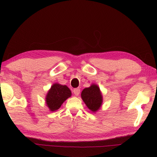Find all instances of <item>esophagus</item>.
Returning <instances> with one entry per match:
<instances>
[{
  "label": "esophagus",
  "instance_id": "1",
  "mask_svg": "<svg viewBox=\"0 0 157 157\" xmlns=\"http://www.w3.org/2000/svg\"><path fill=\"white\" fill-rule=\"evenodd\" d=\"M73 94H74L75 96H78L79 94V93H80V89H79V88H75V89H73Z\"/></svg>",
  "mask_w": 157,
  "mask_h": 157
}]
</instances>
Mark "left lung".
<instances>
[{"instance_id": "1", "label": "left lung", "mask_w": 157, "mask_h": 157, "mask_svg": "<svg viewBox=\"0 0 157 157\" xmlns=\"http://www.w3.org/2000/svg\"><path fill=\"white\" fill-rule=\"evenodd\" d=\"M81 97L87 107L93 113H96L101 109L103 98L97 84H92L90 87L84 88L81 93Z\"/></svg>"}]
</instances>
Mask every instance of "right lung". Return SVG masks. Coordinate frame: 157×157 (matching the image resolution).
<instances>
[{
    "label": "right lung",
    "instance_id": "obj_1",
    "mask_svg": "<svg viewBox=\"0 0 157 157\" xmlns=\"http://www.w3.org/2000/svg\"><path fill=\"white\" fill-rule=\"evenodd\" d=\"M71 96V92L65 85L55 83L48 90L46 95V106L51 111L58 110L67 99Z\"/></svg>",
    "mask_w": 157,
    "mask_h": 157
}]
</instances>
